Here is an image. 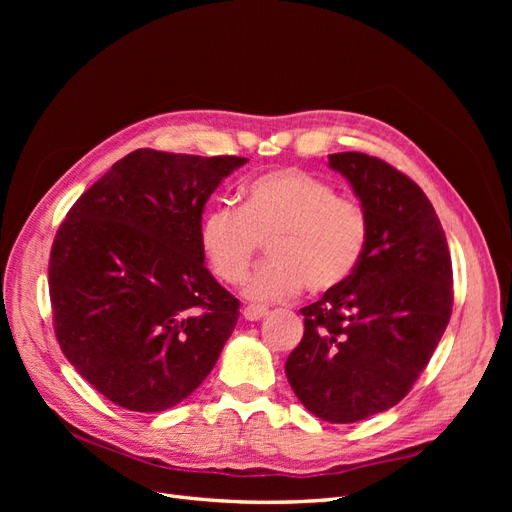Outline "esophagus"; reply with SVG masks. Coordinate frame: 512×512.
<instances>
[{
    "mask_svg": "<svg viewBox=\"0 0 512 512\" xmlns=\"http://www.w3.org/2000/svg\"><path fill=\"white\" fill-rule=\"evenodd\" d=\"M269 312L265 307H258V305H247L245 309H243V318L245 320H250V322H254V320H260V318H265Z\"/></svg>",
    "mask_w": 512,
    "mask_h": 512,
    "instance_id": "34e87169",
    "label": "esophagus"
}]
</instances>
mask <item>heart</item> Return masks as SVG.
I'll list each match as a JSON object with an SVG mask.
<instances>
[{
  "label": "heart",
  "mask_w": 512,
  "mask_h": 512,
  "mask_svg": "<svg viewBox=\"0 0 512 512\" xmlns=\"http://www.w3.org/2000/svg\"><path fill=\"white\" fill-rule=\"evenodd\" d=\"M241 209L215 205L205 211L198 241L211 271L239 284L262 241L269 262L245 284L250 301L275 303L307 286L320 294L342 286L354 273L367 243L363 209L337 196L331 183L301 168H277L243 185Z\"/></svg>",
  "instance_id": "obj_1"
}]
</instances>
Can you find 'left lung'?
I'll return each instance as SVG.
<instances>
[{
	"mask_svg": "<svg viewBox=\"0 0 512 512\" xmlns=\"http://www.w3.org/2000/svg\"><path fill=\"white\" fill-rule=\"evenodd\" d=\"M367 220L363 256L348 280L301 309L305 333L286 361L301 404L329 423H356L408 395L446 331L453 265L436 209L391 164L331 153Z\"/></svg>",
	"mask_w": 512,
	"mask_h": 512,
	"instance_id": "1",
	"label": "left lung"
}]
</instances>
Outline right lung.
<instances>
[{
	"instance_id": "1",
	"label": "right lung",
	"mask_w": 512,
	"mask_h": 512,
	"mask_svg": "<svg viewBox=\"0 0 512 512\" xmlns=\"http://www.w3.org/2000/svg\"><path fill=\"white\" fill-rule=\"evenodd\" d=\"M247 158L136 149L59 226L49 288L57 342L113 404L162 412L203 382L239 320L205 267L209 196Z\"/></svg>"
}]
</instances>
